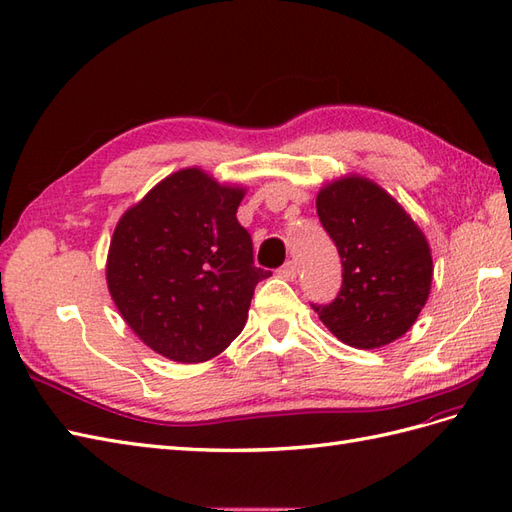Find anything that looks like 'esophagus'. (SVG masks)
I'll return each mask as SVG.
<instances>
[{
	"label": "esophagus",
	"mask_w": 512,
	"mask_h": 512,
	"mask_svg": "<svg viewBox=\"0 0 512 512\" xmlns=\"http://www.w3.org/2000/svg\"><path fill=\"white\" fill-rule=\"evenodd\" d=\"M296 274H298V268H296V261L294 259L285 261V264L279 268V276H281V279H285V281H294Z\"/></svg>",
	"instance_id": "1"
}]
</instances>
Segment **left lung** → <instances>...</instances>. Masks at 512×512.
<instances>
[{"label": "left lung", "mask_w": 512, "mask_h": 512, "mask_svg": "<svg viewBox=\"0 0 512 512\" xmlns=\"http://www.w3.org/2000/svg\"><path fill=\"white\" fill-rule=\"evenodd\" d=\"M317 216L341 255L343 285L315 313L339 341L375 349L414 326L433 279L431 248L397 201L347 175L317 195Z\"/></svg>", "instance_id": "left-lung-1"}]
</instances>
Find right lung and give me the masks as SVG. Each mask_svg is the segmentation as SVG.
I'll return each mask as SVG.
<instances>
[{
    "mask_svg": "<svg viewBox=\"0 0 512 512\" xmlns=\"http://www.w3.org/2000/svg\"><path fill=\"white\" fill-rule=\"evenodd\" d=\"M240 186L201 169L158 182L124 212L107 257L109 294L156 354L175 362L218 356L242 332L259 281L253 240L236 218Z\"/></svg>",
    "mask_w": 512,
    "mask_h": 512,
    "instance_id": "1",
    "label": "right lung"
}]
</instances>
